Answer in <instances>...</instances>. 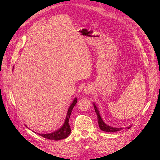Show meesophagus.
<instances>
[{"label":"esophagus","mask_w":160,"mask_h":160,"mask_svg":"<svg viewBox=\"0 0 160 160\" xmlns=\"http://www.w3.org/2000/svg\"><path fill=\"white\" fill-rule=\"evenodd\" d=\"M93 91V87L90 85H88L87 86L85 87L84 88V93L86 94H90V93H92Z\"/></svg>","instance_id":"obj_1"}]
</instances>
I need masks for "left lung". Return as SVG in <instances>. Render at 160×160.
<instances>
[{"instance_id":"8db88e82","label":"left lung","mask_w":160,"mask_h":160,"mask_svg":"<svg viewBox=\"0 0 160 160\" xmlns=\"http://www.w3.org/2000/svg\"><path fill=\"white\" fill-rule=\"evenodd\" d=\"M93 104L94 109H95V111H96V113L97 116H98V125H99V127L100 129H101L102 131H105V132H117V131H121V130L122 129V128H115V127H111V126L108 125L107 124H105V123L103 122V119H102L101 116H100L99 110H98V108L96 107V104L94 103H93ZM131 127V126L128 127H127V128H130Z\"/></svg>"}]
</instances>
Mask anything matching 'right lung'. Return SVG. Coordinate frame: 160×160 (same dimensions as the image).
<instances>
[{
  "instance_id": "add662e5",
  "label": "right lung",
  "mask_w": 160,
  "mask_h": 160,
  "mask_svg": "<svg viewBox=\"0 0 160 160\" xmlns=\"http://www.w3.org/2000/svg\"><path fill=\"white\" fill-rule=\"evenodd\" d=\"M77 103V98H75L73 100L72 103H71V105H70V107L68 109L67 111V117L66 119H65V121L63 124V125L60 128H58L57 131H55V132H51V133H47V134H39L41 137H43V138L49 139V140H62L64 138H66L68 137V135L70 134V132H71V129L69 125V119L70 117V114L71 112H72L73 108L74 107V105L76 104ZM36 133V132H35Z\"/></svg>"
}]
</instances>
